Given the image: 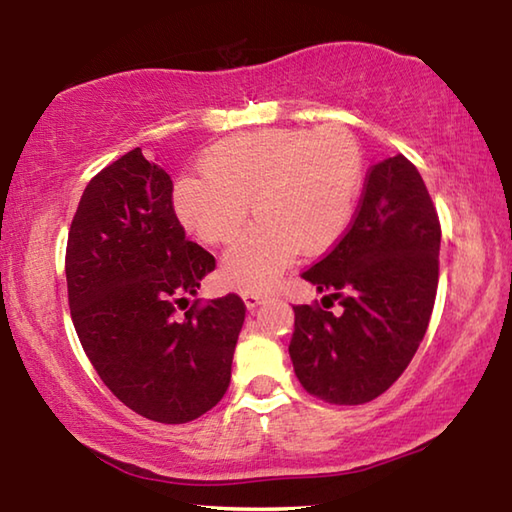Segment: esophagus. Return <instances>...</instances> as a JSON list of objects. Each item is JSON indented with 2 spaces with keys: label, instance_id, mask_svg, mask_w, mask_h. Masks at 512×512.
<instances>
[{
  "label": "esophagus",
  "instance_id": "obj_1",
  "mask_svg": "<svg viewBox=\"0 0 512 512\" xmlns=\"http://www.w3.org/2000/svg\"><path fill=\"white\" fill-rule=\"evenodd\" d=\"M266 300L264 293H244V305L248 311H255Z\"/></svg>",
  "mask_w": 512,
  "mask_h": 512
}]
</instances>
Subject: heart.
<instances>
[{"mask_svg":"<svg viewBox=\"0 0 512 512\" xmlns=\"http://www.w3.org/2000/svg\"><path fill=\"white\" fill-rule=\"evenodd\" d=\"M363 187V153L348 128H277L241 135L203 155L201 176L173 185V212L205 244H223L244 225L253 198L257 223L225 250V287L271 289L300 250L318 255L350 230Z\"/></svg>","mask_w":512,"mask_h":512,"instance_id":"1","label":"heart"}]
</instances>
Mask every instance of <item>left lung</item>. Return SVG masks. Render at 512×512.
<instances>
[{
    "label": "left lung",
    "instance_id": "left-lung-1",
    "mask_svg": "<svg viewBox=\"0 0 512 512\" xmlns=\"http://www.w3.org/2000/svg\"><path fill=\"white\" fill-rule=\"evenodd\" d=\"M438 253L440 221L418 169L404 155L370 167L350 230L302 273L343 307H293L289 354L307 393L352 406L393 386L429 327Z\"/></svg>",
    "mask_w": 512,
    "mask_h": 512
}]
</instances>
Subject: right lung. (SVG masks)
Masks as SVG:
<instances>
[{"label":"right lung","mask_w":512,"mask_h":512,"mask_svg":"<svg viewBox=\"0 0 512 512\" xmlns=\"http://www.w3.org/2000/svg\"><path fill=\"white\" fill-rule=\"evenodd\" d=\"M169 173L133 149L94 176L67 237V298L103 384L144 418L183 424L221 402L246 307L235 293L176 318L214 257L185 239Z\"/></svg>","instance_id":"add662e5"}]
</instances>
